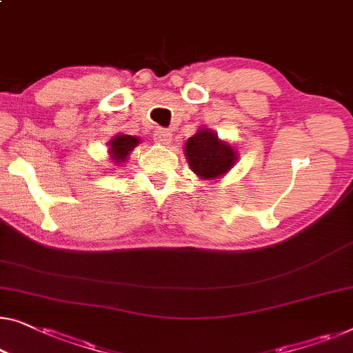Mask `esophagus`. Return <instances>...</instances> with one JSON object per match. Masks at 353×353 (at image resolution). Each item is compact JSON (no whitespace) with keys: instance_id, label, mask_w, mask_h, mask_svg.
<instances>
[{"instance_id":"obj_1","label":"esophagus","mask_w":353,"mask_h":353,"mask_svg":"<svg viewBox=\"0 0 353 353\" xmlns=\"http://www.w3.org/2000/svg\"><path fill=\"white\" fill-rule=\"evenodd\" d=\"M154 140L159 143V145H170L172 132L168 129H156L154 130Z\"/></svg>"}]
</instances>
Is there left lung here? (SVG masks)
Instances as JSON below:
<instances>
[{"instance_id":"1","label":"left lung","mask_w":353,"mask_h":353,"mask_svg":"<svg viewBox=\"0 0 353 353\" xmlns=\"http://www.w3.org/2000/svg\"><path fill=\"white\" fill-rule=\"evenodd\" d=\"M189 168L203 181H218L237 162V151L208 127H201L185 143Z\"/></svg>"}]
</instances>
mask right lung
<instances>
[{
    "mask_svg": "<svg viewBox=\"0 0 353 353\" xmlns=\"http://www.w3.org/2000/svg\"><path fill=\"white\" fill-rule=\"evenodd\" d=\"M140 145V139L134 135H125V134H117L108 143V154L111 161L114 162V165H124L129 161L130 152L134 151V148Z\"/></svg>",
    "mask_w": 353,
    "mask_h": 353,
    "instance_id": "obj_1",
    "label": "right lung"
}]
</instances>
